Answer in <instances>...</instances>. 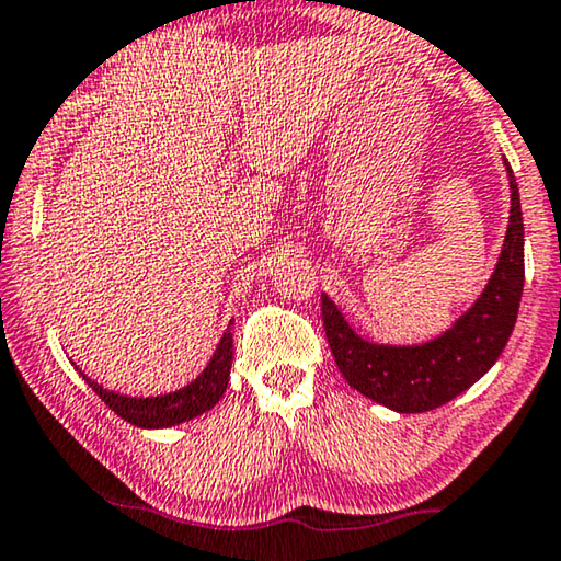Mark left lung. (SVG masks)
<instances>
[{
  "mask_svg": "<svg viewBox=\"0 0 561 561\" xmlns=\"http://www.w3.org/2000/svg\"><path fill=\"white\" fill-rule=\"evenodd\" d=\"M512 214L496 270L486 289L454 328L423 345H378L350 328L328 295L322 324L350 388L398 413H425L461 396L504 353L519 314L524 289V221L519 186L506 161Z\"/></svg>",
  "mask_w": 561,
  "mask_h": 561,
  "instance_id": "8db88e82",
  "label": "left lung"
}]
</instances>
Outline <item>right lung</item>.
I'll use <instances>...</instances> for the list:
<instances>
[{
	"mask_svg": "<svg viewBox=\"0 0 561 561\" xmlns=\"http://www.w3.org/2000/svg\"><path fill=\"white\" fill-rule=\"evenodd\" d=\"M231 360L233 340L231 330H227L219 340V345H216L214 357L204 367V373H201L194 382H188L186 388L175 392H165V396L153 398H128L121 396V392L105 390L103 386H98L95 380H90L88 375H82V378H85L88 386L93 388L95 396L103 400L113 413H118L123 421L138 425V428H169V425L186 423L191 417L211 411V408L219 403L229 386Z\"/></svg>",
	"mask_w": 561,
	"mask_h": 561,
	"instance_id": "right-lung-1",
	"label": "right lung"
}]
</instances>
